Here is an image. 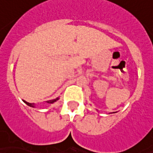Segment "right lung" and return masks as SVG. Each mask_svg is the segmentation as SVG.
<instances>
[{"label": "right lung", "instance_id": "1", "mask_svg": "<svg viewBox=\"0 0 153 153\" xmlns=\"http://www.w3.org/2000/svg\"><path fill=\"white\" fill-rule=\"evenodd\" d=\"M59 100V97H57V98H56V99H53V100H48V101H47V103H48V104H53V103L56 102V100ZM23 102L26 103L27 105H28V106H30V107H35V105H34V104H31V103H29V102H27V101H25V100H23Z\"/></svg>", "mask_w": 153, "mask_h": 153}]
</instances>
